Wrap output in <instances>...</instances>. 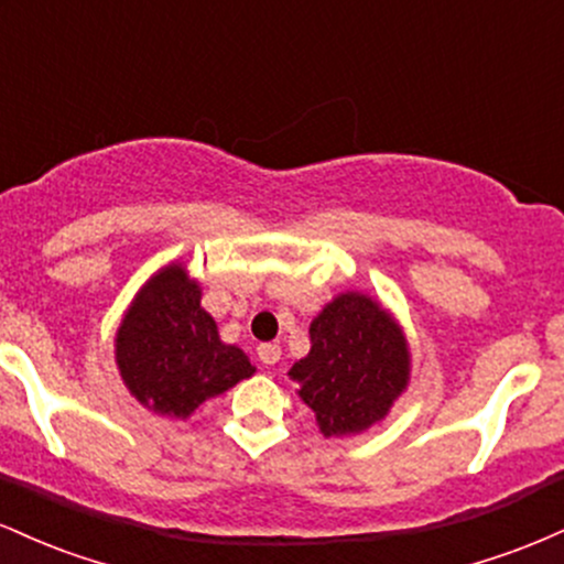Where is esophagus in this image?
Segmentation results:
<instances>
[{
    "instance_id": "obj_1",
    "label": "esophagus",
    "mask_w": 564,
    "mask_h": 564,
    "mask_svg": "<svg viewBox=\"0 0 564 564\" xmlns=\"http://www.w3.org/2000/svg\"><path fill=\"white\" fill-rule=\"evenodd\" d=\"M257 358H260L264 366H275L278 360H281V347L270 345V341L268 345H260L257 347Z\"/></svg>"
}]
</instances>
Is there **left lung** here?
Here are the masks:
<instances>
[{
	"label": "left lung",
	"instance_id": "8db88e82",
	"mask_svg": "<svg viewBox=\"0 0 564 564\" xmlns=\"http://www.w3.org/2000/svg\"><path fill=\"white\" fill-rule=\"evenodd\" d=\"M411 373L403 328L377 300L345 291L310 323L307 358L291 366L326 437L358 435L390 413Z\"/></svg>",
	"mask_w": 564,
	"mask_h": 564
}]
</instances>
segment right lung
I'll use <instances>...</instances> for the list:
<instances>
[{"mask_svg": "<svg viewBox=\"0 0 564 564\" xmlns=\"http://www.w3.org/2000/svg\"><path fill=\"white\" fill-rule=\"evenodd\" d=\"M116 366L148 411L170 419H187L254 373L243 349L219 339L198 281L180 262L161 268L129 304L116 332Z\"/></svg>", "mask_w": 564, "mask_h": 564, "instance_id": "1", "label": "right lung"}]
</instances>
